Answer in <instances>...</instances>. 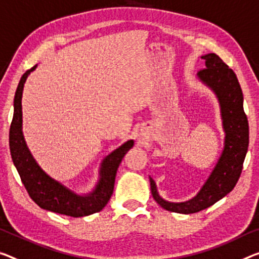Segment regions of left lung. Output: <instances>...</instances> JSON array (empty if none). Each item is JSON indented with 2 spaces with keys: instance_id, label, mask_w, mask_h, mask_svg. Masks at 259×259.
Wrapping results in <instances>:
<instances>
[{
  "instance_id": "obj_1",
  "label": "left lung",
  "mask_w": 259,
  "mask_h": 259,
  "mask_svg": "<svg viewBox=\"0 0 259 259\" xmlns=\"http://www.w3.org/2000/svg\"><path fill=\"white\" fill-rule=\"evenodd\" d=\"M205 69L197 76L215 94L225 131L224 149L215 166L201 186L199 192L190 200L171 202L164 200L157 192L156 184L149 177L150 191L155 201L170 212L197 213L215 204L234 189L240 178L249 146V124L243 110V94L236 74L217 54L202 55Z\"/></svg>"
}]
</instances>
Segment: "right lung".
<instances>
[{"instance_id":"obj_1","label":"right lung","mask_w":259,"mask_h":259,"mask_svg":"<svg viewBox=\"0 0 259 259\" xmlns=\"http://www.w3.org/2000/svg\"><path fill=\"white\" fill-rule=\"evenodd\" d=\"M37 66L35 65L24 73L15 94L14 117L9 133L10 153L14 164L29 196L40 208L73 218L87 217L99 212L105 207L112 196L118 166L125 154L134 146V141H126L104 157L99 168V180L95 189L89 193L78 194L62 183L52 178L34 160L22 131L24 83L31 71L37 68Z\"/></svg>"}]
</instances>
